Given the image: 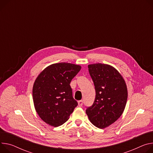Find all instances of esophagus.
I'll use <instances>...</instances> for the list:
<instances>
[{"label": "esophagus", "mask_w": 153, "mask_h": 153, "mask_svg": "<svg viewBox=\"0 0 153 153\" xmlns=\"http://www.w3.org/2000/svg\"><path fill=\"white\" fill-rule=\"evenodd\" d=\"M78 105L79 107H82V105H83V101L80 100V101H78Z\"/></svg>", "instance_id": "obj_1"}]
</instances>
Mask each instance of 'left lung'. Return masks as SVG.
<instances>
[{"label": "left lung", "mask_w": 153, "mask_h": 153, "mask_svg": "<svg viewBox=\"0 0 153 153\" xmlns=\"http://www.w3.org/2000/svg\"><path fill=\"white\" fill-rule=\"evenodd\" d=\"M88 67L96 96L93 105L87 107L85 112L94 126L103 129L122 115L128 98L127 87L114 67L102 63L89 65Z\"/></svg>", "instance_id": "obj_1"}]
</instances>
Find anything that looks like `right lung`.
I'll return each mask as SVG.
<instances>
[{
    "mask_svg": "<svg viewBox=\"0 0 153 153\" xmlns=\"http://www.w3.org/2000/svg\"><path fill=\"white\" fill-rule=\"evenodd\" d=\"M80 69L74 64L55 63L45 69L35 80L32 90L35 108L51 126L65 123L77 106L69 84Z\"/></svg>",
    "mask_w": 153,
    "mask_h": 153,
    "instance_id": "add662e5",
    "label": "right lung"
}]
</instances>
